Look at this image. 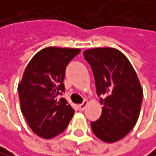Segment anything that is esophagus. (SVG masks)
<instances>
[{
    "instance_id": "obj_1",
    "label": "esophagus",
    "mask_w": 156,
    "mask_h": 156,
    "mask_svg": "<svg viewBox=\"0 0 156 156\" xmlns=\"http://www.w3.org/2000/svg\"><path fill=\"white\" fill-rule=\"evenodd\" d=\"M87 106V101L85 100L82 104H80V105H79V109H80V111H84Z\"/></svg>"
}]
</instances>
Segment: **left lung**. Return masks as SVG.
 Masks as SVG:
<instances>
[{
    "label": "left lung",
    "instance_id": "1",
    "mask_svg": "<svg viewBox=\"0 0 156 156\" xmlns=\"http://www.w3.org/2000/svg\"><path fill=\"white\" fill-rule=\"evenodd\" d=\"M90 63L102 107L91 129L100 140L113 143L124 138L138 120L143 88L129 59L113 48H95L83 52Z\"/></svg>",
    "mask_w": 156,
    "mask_h": 156
}]
</instances>
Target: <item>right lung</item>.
Returning a JSON list of instances; mask_svg holds the SVG:
<instances>
[{"label": "right lung", "mask_w": 156, "mask_h": 156, "mask_svg": "<svg viewBox=\"0 0 156 156\" xmlns=\"http://www.w3.org/2000/svg\"><path fill=\"white\" fill-rule=\"evenodd\" d=\"M80 48L48 47L32 57L18 85L21 111L38 136L51 139L62 133L74 114L66 99L57 95L65 90L66 66Z\"/></svg>", "instance_id": "add662e5"}]
</instances>
